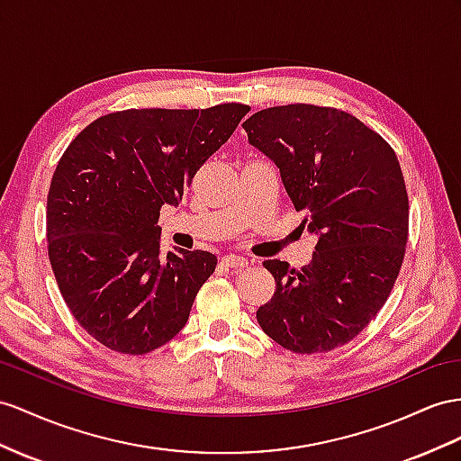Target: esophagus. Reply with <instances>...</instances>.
<instances>
[{
	"mask_svg": "<svg viewBox=\"0 0 461 461\" xmlns=\"http://www.w3.org/2000/svg\"><path fill=\"white\" fill-rule=\"evenodd\" d=\"M221 265L230 267V268H243V267L249 265V261H247L245 257H240V255H223Z\"/></svg>",
	"mask_w": 461,
	"mask_h": 461,
	"instance_id": "34e87169",
	"label": "esophagus"
}]
</instances>
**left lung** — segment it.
I'll list each match as a JSON object with an SVG mask.
<instances>
[{
  "instance_id": "1",
  "label": "left lung",
  "mask_w": 461,
  "mask_h": 461,
  "mask_svg": "<svg viewBox=\"0 0 461 461\" xmlns=\"http://www.w3.org/2000/svg\"><path fill=\"white\" fill-rule=\"evenodd\" d=\"M243 128L317 235L303 268L265 261L276 290L257 321L292 352L343 347L382 310L403 263L409 198L395 151L357 116L315 104L258 111Z\"/></svg>"
}]
</instances>
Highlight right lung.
<instances>
[{"label":"right lung","mask_w":461,"mask_h":461,"mask_svg":"<svg viewBox=\"0 0 461 461\" xmlns=\"http://www.w3.org/2000/svg\"><path fill=\"white\" fill-rule=\"evenodd\" d=\"M247 113L240 103L111 113L64 151L46 204L49 257L69 312L107 348L146 354L185 327L218 258L176 247L161 257L159 210L179 204Z\"/></svg>","instance_id":"add662e5"}]
</instances>
